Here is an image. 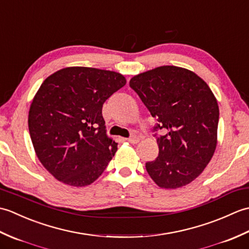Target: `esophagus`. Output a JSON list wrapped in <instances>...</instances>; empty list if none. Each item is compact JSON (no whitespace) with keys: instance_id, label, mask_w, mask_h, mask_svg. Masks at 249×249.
Here are the masks:
<instances>
[{"instance_id":"esophagus-1","label":"esophagus","mask_w":249,"mask_h":249,"mask_svg":"<svg viewBox=\"0 0 249 249\" xmlns=\"http://www.w3.org/2000/svg\"><path fill=\"white\" fill-rule=\"evenodd\" d=\"M126 140H127L129 143H131V144H137L140 141V139L138 138V137H133V138H128V139H126Z\"/></svg>"}]
</instances>
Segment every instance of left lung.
<instances>
[{"label":"left lung","mask_w":249,"mask_h":249,"mask_svg":"<svg viewBox=\"0 0 249 249\" xmlns=\"http://www.w3.org/2000/svg\"><path fill=\"white\" fill-rule=\"evenodd\" d=\"M130 88L153 118L160 153L146 162L149 176L165 189L183 187L197 178L217 145L219 108L212 89L197 73L178 66H160L134 76Z\"/></svg>","instance_id":"1"}]
</instances>
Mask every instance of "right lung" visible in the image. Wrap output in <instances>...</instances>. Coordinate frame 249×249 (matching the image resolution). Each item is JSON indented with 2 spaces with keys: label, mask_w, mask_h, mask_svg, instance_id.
Masks as SVG:
<instances>
[{
  "label": "right lung",
  "mask_w": 249,
  "mask_h": 249,
  "mask_svg": "<svg viewBox=\"0 0 249 249\" xmlns=\"http://www.w3.org/2000/svg\"><path fill=\"white\" fill-rule=\"evenodd\" d=\"M126 84L120 72L71 66L41 83L29 111L36 156L57 181L84 187L102 176L118 150L106 134L104 103Z\"/></svg>",
  "instance_id": "right-lung-1"
}]
</instances>
